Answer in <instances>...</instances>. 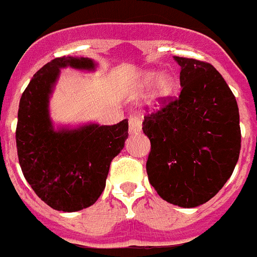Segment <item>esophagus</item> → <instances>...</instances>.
Instances as JSON below:
<instances>
[{"mask_svg":"<svg viewBox=\"0 0 257 257\" xmlns=\"http://www.w3.org/2000/svg\"><path fill=\"white\" fill-rule=\"evenodd\" d=\"M142 131V121L140 119V116L137 113H133V115L129 117V132L131 135H138L141 133Z\"/></svg>","mask_w":257,"mask_h":257,"instance_id":"esophagus-1","label":"esophagus"}]
</instances>
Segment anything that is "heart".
<instances>
[{"mask_svg": "<svg viewBox=\"0 0 257 257\" xmlns=\"http://www.w3.org/2000/svg\"><path fill=\"white\" fill-rule=\"evenodd\" d=\"M153 90L150 94V104H159L166 101L175 93L176 80L169 72H162L158 75L156 71H142L137 77L138 88H147L152 82Z\"/></svg>", "mask_w": 257, "mask_h": 257, "instance_id": "1", "label": "heart"}]
</instances>
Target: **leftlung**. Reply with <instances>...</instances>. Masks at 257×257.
<instances>
[{
  "mask_svg": "<svg viewBox=\"0 0 257 257\" xmlns=\"http://www.w3.org/2000/svg\"><path fill=\"white\" fill-rule=\"evenodd\" d=\"M181 67V93L145 116L151 142L149 181L171 204H204L230 178L240 151L239 111L233 91L206 62L173 57Z\"/></svg>",
  "mask_w": 257,
  "mask_h": 257,
  "instance_id": "left-lung-1",
  "label": "left lung"
}]
</instances>
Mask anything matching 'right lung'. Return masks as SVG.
Returning a JSON list of instances; mask_svg holds the SVG:
<instances>
[{
  "label": "right lung",
  "instance_id": "right-lung-1",
  "mask_svg": "<svg viewBox=\"0 0 257 257\" xmlns=\"http://www.w3.org/2000/svg\"><path fill=\"white\" fill-rule=\"evenodd\" d=\"M67 67L93 72L97 63L61 57L40 68L22 94L15 136L19 164L33 191L51 208L75 212L94 204L104 190L111 162L128 138V120L55 126L49 103Z\"/></svg>",
  "mask_w": 257,
  "mask_h": 257
}]
</instances>
